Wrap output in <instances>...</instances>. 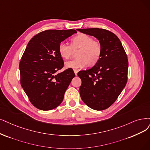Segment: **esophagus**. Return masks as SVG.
I'll return each instance as SVG.
<instances>
[{"label": "esophagus", "instance_id": "1", "mask_svg": "<svg viewBox=\"0 0 150 150\" xmlns=\"http://www.w3.org/2000/svg\"><path fill=\"white\" fill-rule=\"evenodd\" d=\"M78 71H79L78 70H74V72H75V75H77V74H78Z\"/></svg>", "mask_w": 150, "mask_h": 150}]
</instances>
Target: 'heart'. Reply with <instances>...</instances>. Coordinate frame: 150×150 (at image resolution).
Instances as JSON below:
<instances>
[{"instance_id":"obj_1","label":"heart","mask_w":150,"mask_h":150,"mask_svg":"<svg viewBox=\"0 0 150 150\" xmlns=\"http://www.w3.org/2000/svg\"><path fill=\"white\" fill-rule=\"evenodd\" d=\"M77 53L78 59L67 61L65 65L67 68L74 70L83 68L87 65H95L98 63L101 56L102 46L98 41L83 33H81L72 38L71 45L64 41L59 44L58 51L61 57L69 59L75 51Z\"/></svg>"}]
</instances>
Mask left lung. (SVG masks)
<instances>
[{
    "instance_id": "obj_1",
    "label": "left lung",
    "mask_w": 150,
    "mask_h": 150,
    "mask_svg": "<svg viewBox=\"0 0 150 150\" xmlns=\"http://www.w3.org/2000/svg\"><path fill=\"white\" fill-rule=\"evenodd\" d=\"M77 30L95 37L102 46L98 63L78 73L81 80L80 97L90 108L104 110L116 101L126 85L129 66L126 52L118 37L111 31L98 28Z\"/></svg>"
}]
</instances>
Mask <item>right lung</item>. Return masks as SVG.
I'll list each match as a JSON object with an SVG mask.
<instances>
[{
  "mask_svg": "<svg viewBox=\"0 0 150 150\" xmlns=\"http://www.w3.org/2000/svg\"><path fill=\"white\" fill-rule=\"evenodd\" d=\"M75 30L43 31L31 38L20 62V83L36 108L49 110L62 102L64 94L75 75L68 69L57 75L64 63L58 51L60 42Z\"/></svg>",
  "mask_w": 150,
  "mask_h": 150,
  "instance_id": "1",
  "label": "right lung"
}]
</instances>
